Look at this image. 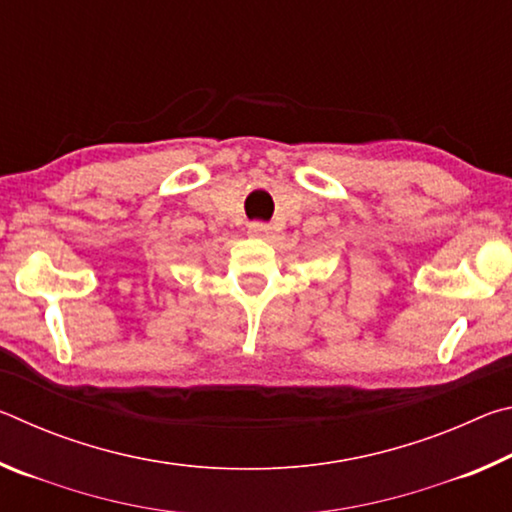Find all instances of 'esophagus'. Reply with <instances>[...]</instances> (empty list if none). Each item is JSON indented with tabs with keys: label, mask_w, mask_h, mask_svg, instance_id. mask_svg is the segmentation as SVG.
<instances>
[{
	"label": "esophagus",
	"mask_w": 512,
	"mask_h": 512,
	"mask_svg": "<svg viewBox=\"0 0 512 512\" xmlns=\"http://www.w3.org/2000/svg\"><path fill=\"white\" fill-rule=\"evenodd\" d=\"M271 225L268 223H264V221H253V223H248V232L253 237H268L271 235Z\"/></svg>",
	"instance_id": "obj_1"
}]
</instances>
